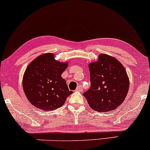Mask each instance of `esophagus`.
Returning a JSON list of instances; mask_svg holds the SVG:
<instances>
[{
  "label": "esophagus",
  "instance_id": "esophagus-1",
  "mask_svg": "<svg viewBox=\"0 0 150 150\" xmlns=\"http://www.w3.org/2000/svg\"><path fill=\"white\" fill-rule=\"evenodd\" d=\"M76 90L77 91H79V92H81V91L82 90V85H78V86H77V87L76 88Z\"/></svg>",
  "mask_w": 150,
  "mask_h": 150
}]
</instances>
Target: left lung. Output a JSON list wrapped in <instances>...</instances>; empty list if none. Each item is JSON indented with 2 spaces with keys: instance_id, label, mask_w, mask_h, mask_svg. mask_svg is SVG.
Listing matches in <instances>:
<instances>
[{
  "instance_id": "obj_1",
  "label": "left lung",
  "mask_w": 150,
  "mask_h": 150,
  "mask_svg": "<svg viewBox=\"0 0 150 150\" xmlns=\"http://www.w3.org/2000/svg\"><path fill=\"white\" fill-rule=\"evenodd\" d=\"M91 86L83 94L91 108L108 112L118 108L129 89L126 70L118 60L101 54L98 61L89 65Z\"/></svg>"
}]
</instances>
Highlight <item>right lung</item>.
<instances>
[{
	"instance_id": "1",
	"label": "right lung",
	"mask_w": 150,
	"mask_h": 150,
	"mask_svg": "<svg viewBox=\"0 0 150 150\" xmlns=\"http://www.w3.org/2000/svg\"><path fill=\"white\" fill-rule=\"evenodd\" d=\"M67 67V63L56 61L53 53L38 56L27 66L22 86L31 104L43 111H53L64 104L73 93L61 77Z\"/></svg>"
}]
</instances>
